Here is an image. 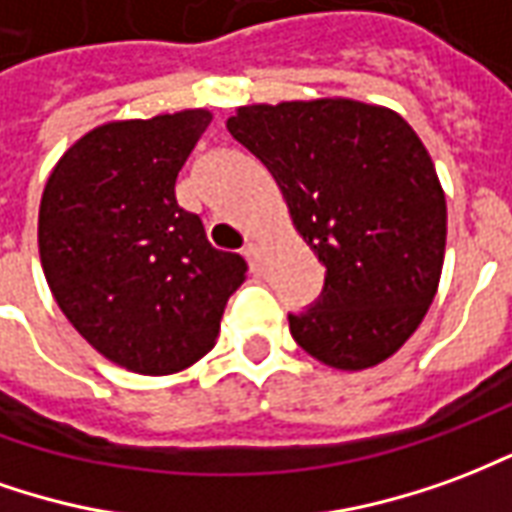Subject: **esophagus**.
<instances>
[{"instance_id":"esophagus-1","label":"esophagus","mask_w":512,"mask_h":512,"mask_svg":"<svg viewBox=\"0 0 512 512\" xmlns=\"http://www.w3.org/2000/svg\"><path fill=\"white\" fill-rule=\"evenodd\" d=\"M242 253H245V259H248L250 270H259V262H262V245H259V242H248Z\"/></svg>"}]
</instances>
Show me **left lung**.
I'll list each match as a JSON object with an SVG mask.
<instances>
[{"label":"left lung","mask_w":512,"mask_h":512,"mask_svg":"<svg viewBox=\"0 0 512 512\" xmlns=\"http://www.w3.org/2000/svg\"><path fill=\"white\" fill-rule=\"evenodd\" d=\"M273 173L325 286L289 331L342 372L383 364L433 303L447 248V198L400 112L355 99L248 104L226 121Z\"/></svg>","instance_id":"8db88e82"}]
</instances>
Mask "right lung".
I'll use <instances>...</instances> for the list:
<instances>
[{
    "label": "right lung",
    "mask_w": 512,
    "mask_h": 512,
    "mask_svg": "<svg viewBox=\"0 0 512 512\" xmlns=\"http://www.w3.org/2000/svg\"><path fill=\"white\" fill-rule=\"evenodd\" d=\"M209 121V110H181L101 123L43 187L46 284L79 336L137 375H173L204 358L248 273L176 201L179 170Z\"/></svg>",
    "instance_id": "obj_1"
}]
</instances>
